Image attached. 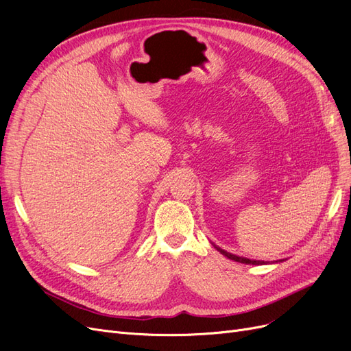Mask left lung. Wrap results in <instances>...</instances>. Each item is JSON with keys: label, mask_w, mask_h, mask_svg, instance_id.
<instances>
[{"label": "left lung", "mask_w": 351, "mask_h": 351, "mask_svg": "<svg viewBox=\"0 0 351 351\" xmlns=\"http://www.w3.org/2000/svg\"><path fill=\"white\" fill-rule=\"evenodd\" d=\"M222 254H224V256H227L228 259H231V261H236V262H240V263H250V265H259V263H263V262H261V261H252V259H246V258H240V256H236V254H231V253H228V252H226V250H222V249H219V247H217Z\"/></svg>", "instance_id": "obj_1"}]
</instances>
